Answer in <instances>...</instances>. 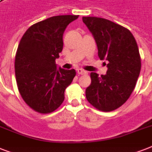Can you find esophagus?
<instances>
[{"mask_svg":"<svg viewBox=\"0 0 152 152\" xmlns=\"http://www.w3.org/2000/svg\"><path fill=\"white\" fill-rule=\"evenodd\" d=\"M77 73H78L79 75H84V74H87V72L82 69H77Z\"/></svg>","mask_w":152,"mask_h":152,"instance_id":"esophagus-1","label":"esophagus"}]
</instances>
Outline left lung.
<instances>
[{
	"label": "left lung",
	"instance_id": "8db88e82",
	"mask_svg": "<svg viewBox=\"0 0 152 152\" xmlns=\"http://www.w3.org/2000/svg\"><path fill=\"white\" fill-rule=\"evenodd\" d=\"M83 22L95 39L100 60L108 61L106 75L91 73L86 98L99 110H114L129 99L137 84L141 69L138 46L129 30L110 20L87 16Z\"/></svg>",
	"mask_w": 152,
	"mask_h": 152
}]
</instances>
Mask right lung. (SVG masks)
<instances>
[{"label": "right lung", "instance_id": "obj_1", "mask_svg": "<svg viewBox=\"0 0 152 152\" xmlns=\"http://www.w3.org/2000/svg\"><path fill=\"white\" fill-rule=\"evenodd\" d=\"M79 15H57L27 30L15 53V72L23 99L34 111L51 113L64 99V91L76 76L75 69H57L55 60L63 49V34Z\"/></svg>", "mask_w": 152, "mask_h": 152}]
</instances>
